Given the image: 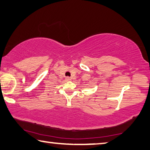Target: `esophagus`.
Segmentation results:
<instances>
[{"label": "esophagus", "mask_w": 150, "mask_h": 150, "mask_svg": "<svg viewBox=\"0 0 150 150\" xmlns=\"http://www.w3.org/2000/svg\"><path fill=\"white\" fill-rule=\"evenodd\" d=\"M65 80H66V81H71V78H70V77H66Z\"/></svg>", "instance_id": "obj_1"}]
</instances>
